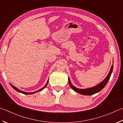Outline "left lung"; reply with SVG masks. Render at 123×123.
Masks as SVG:
<instances>
[{
  "label": "left lung",
  "instance_id": "obj_1",
  "mask_svg": "<svg viewBox=\"0 0 123 123\" xmlns=\"http://www.w3.org/2000/svg\"><path fill=\"white\" fill-rule=\"evenodd\" d=\"M112 69H113V65H112L111 67V70L109 72V74H108V75L107 77L104 79L103 81H102L99 84H98L97 86H95L93 87H91V88H87L86 89H78L77 87H75L74 86H73L72 84L71 81H70L69 79H68V83L70 86L71 87V88L74 90L75 91H76L77 93H79L80 94H81L83 95H85V96H90V95H93L95 93H98L99 91H101V90L104 88V87L106 86V85L108 82L109 80L111 77V73L112 72Z\"/></svg>",
  "mask_w": 123,
  "mask_h": 123
}]
</instances>
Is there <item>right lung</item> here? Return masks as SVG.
Listing matches in <instances>:
<instances>
[{
  "instance_id": "1",
  "label": "right lung",
  "mask_w": 123,
  "mask_h": 123,
  "mask_svg": "<svg viewBox=\"0 0 123 123\" xmlns=\"http://www.w3.org/2000/svg\"><path fill=\"white\" fill-rule=\"evenodd\" d=\"M48 81H47V83H46V86H44V87H42V89H40V90H37V91H35V92H29V93H27V92H23V91H21V90H19V89H18L17 88H16V87H15L14 86H12V84H11V86H12V88H13L14 90H15L16 91H17V92H20V93H23V94H33V93H36V92H39V91H40L41 90H43L45 87H46L47 86V84H48Z\"/></svg>"
}]
</instances>
